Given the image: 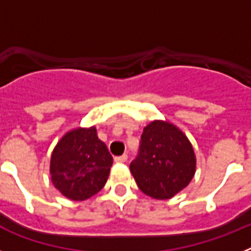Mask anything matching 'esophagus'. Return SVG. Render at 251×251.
Listing matches in <instances>:
<instances>
[{
  "mask_svg": "<svg viewBox=\"0 0 251 251\" xmlns=\"http://www.w3.org/2000/svg\"><path fill=\"white\" fill-rule=\"evenodd\" d=\"M127 159H128L127 154H122V156L115 157L114 161L117 162V163H124V162H127Z\"/></svg>",
  "mask_w": 251,
  "mask_h": 251,
  "instance_id": "34e87169",
  "label": "esophagus"
}]
</instances>
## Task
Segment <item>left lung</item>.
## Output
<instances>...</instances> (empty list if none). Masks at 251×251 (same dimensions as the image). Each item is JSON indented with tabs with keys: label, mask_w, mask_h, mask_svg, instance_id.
<instances>
[{
	"label": "left lung",
	"mask_w": 251,
	"mask_h": 251,
	"mask_svg": "<svg viewBox=\"0 0 251 251\" xmlns=\"http://www.w3.org/2000/svg\"><path fill=\"white\" fill-rule=\"evenodd\" d=\"M129 168L143 194L167 200L191 182L196 156L182 130L170 122L153 121L143 129L138 156Z\"/></svg>",
	"instance_id": "obj_1"
}]
</instances>
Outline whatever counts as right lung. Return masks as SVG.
Segmentation results:
<instances>
[{
	"label": "right lung",
	"instance_id": "obj_1",
	"mask_svg": "<svg viewBox=\"0 0 251 251\" xmlns=\"http://www.w3.org/2000/svg\"><path fill=\"white\" fill-rule=\"evenodd\" d=\"M112 165L95 127L76 128L65 133L51 153V181L65 197L84 201L104 187Z\"/></svg>",
	"mask_w": 251,
	"mask_h": 251
}]
</instances>
